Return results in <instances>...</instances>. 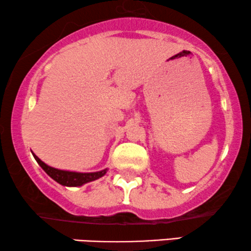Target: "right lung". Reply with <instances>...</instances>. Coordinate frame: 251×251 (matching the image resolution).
Wrapping results in <instances>:
<instances>
[{
	"instance_id": "add662e5",
	"label": "right lung",
	"mask_w": 251,
	"mask_h": 251,
	"mask_svg": "<svg viewBox=\"0 0 251 251\" xmlns=\"http://www.w3.org/2000/svg\"><path fill=\"white\" fill-rule=\"evenodd\" d=\"M33 157L39 165L41 166V168L44 169L50 176L60 183L62 185H66V187H79L87 183V182L98 180L99 177L103 176L106 174L107 169H102L100 172H94V173H77V172H69V171H62V169H56L50 167L45 164L44 161H41L37 155L34 153Z\"/></svg>"
}]
</instances>
